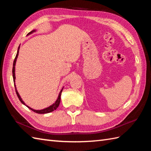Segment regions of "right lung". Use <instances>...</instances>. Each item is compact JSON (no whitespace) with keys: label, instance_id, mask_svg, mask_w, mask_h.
<instances>
[{"label":"right lung","instance_id":"add662e5","mask_svg":"<svg viewBox=\"0 0 151 151\" xmlns=\"http://www.w3.org/2000/svg\"><path fill=\"white\" fill-rule=\"evenodd\" d=\"M34 32H36V30H32V31H31L30 32H29V33H28V34H27V36H28V35L31 34L32 33ZM19 49H20V45H19V47H18L17 52V54H16V56H15V60H14V63H13V69H12L13 78H14V86H15V88L16 94H17V97H18V98H19V101H20L22 102V104H23L24 105L27 106V107H28V108L30 109L31 110H32L33 111L36 112V113H37V114H47V113H50V112H51V111H53L54 110H56L57 108L58 107V106H59V104H60V101H61V97H61V94H62V90H63V88L62 89V90L60 91V93H59V95H58V97L57 100L55 101V102H54V104H52V105H50V106L47 107V108H44V109H43V110H34V109L31 108L30 107L26 105V104L24 103V101L22 100V99H21V97H20V95H19V93H18V91H17V89H16V86H15V66L16 61H17V57H18V54H19Z\"/></svg>","mask_w":151,"mask_h":151}]
</instances>
